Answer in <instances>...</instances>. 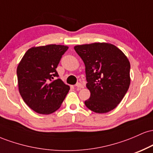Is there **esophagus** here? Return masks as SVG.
Returning a JSON list of instances; mask_svg holds the SVG:
<instances>
[{
	"mask_svg": "<svg viewBox=\"0 0 153 153\" xmlns=\"http://www.w3.org/2000/svg\"><path fill=\"white\" fill-rule=\"evenodd\" d=\"M75 87H76L78 89H81V88H83L84 85H83V84L80 83V82H78V83L75 85Z\"/></svg>",
	"mask_w": 153,
	"mask_h": 153,
	"instance_id": "esophagus-1",
	"label": "esophagus"
}]
</instances>
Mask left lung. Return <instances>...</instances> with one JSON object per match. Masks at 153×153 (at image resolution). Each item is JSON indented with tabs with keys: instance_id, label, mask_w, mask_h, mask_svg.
<instances>
[{
	"instance_id": "8db88e82",
	"label": "left lung",
	"mask_w": 153,
	"mask_h": 153,
	"mask_svg": "<svg viewBox=\"0 0 153 153\" xmlns=\"http://www.w3.org/2000/svg\"><path fill=\"white\" fill-rule=\"evenodd\" d=\"M74 49L85 64L86 87L91 92L85 105L99 114L113 110L130 85V63L127 56L109 43L77 45Z\"/></svg>"
}]
</instances>
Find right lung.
Instances as JSON below:
<instances>
[{
    "label": "right lung",
    "mask_w": 153,
    "mask_h": 153,
    "mask_svg": "<svg viewBox=\"0 0 153 153\" xmlns=\"http://www.w3.org/2000/svg\"><path fill=\"white\" fill-rule=\"evenodd\" d=\"M68 47L59 45L34 47L26 51L17 67L19 91L27 106L41 114L61 106L70 90L56 68Z\"/></svg>",
    "instance_id": "1"
}]
</instances>
